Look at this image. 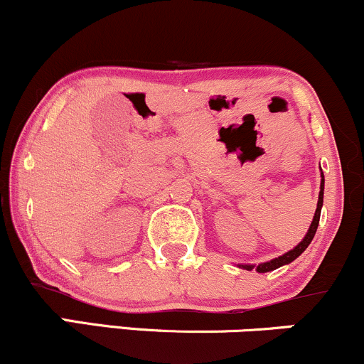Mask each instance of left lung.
Returning a JSON list of instances; mask_svg holds the SVG:
<instances>
[{
  "mask_svg": "<svg viewBox=\"0 0 364 364\" xmlns=\"http://www.w3.org/2000/svg\"><path fill=\"white\" fill-rule=\"evenodd\" d=\"M323 185H325V179H323V173H321V183H320V193H318V203H316V210H315V215H313V220H311V225L310 229H308L306 236L303 237V241L299 243L298 246H294V248L291 250V252L284 253L282 257L279 258H274V260L270 262H263V263H258V265H240L243 267L245 270H253L257 269V272L260 274H265V272H270V270H275L279 269V267L282 265H287V263H291L292 260H296V258L301 255L304 250L308 248V245L311 243L313 236H315L316 232V228H318V223H320V212H321V205H323Z\"/></svg>",
  "mask_w": 364,
  "mask_h": 364,
  "instance_id": "1",
  "label": "left lung"
}]
</instances>
